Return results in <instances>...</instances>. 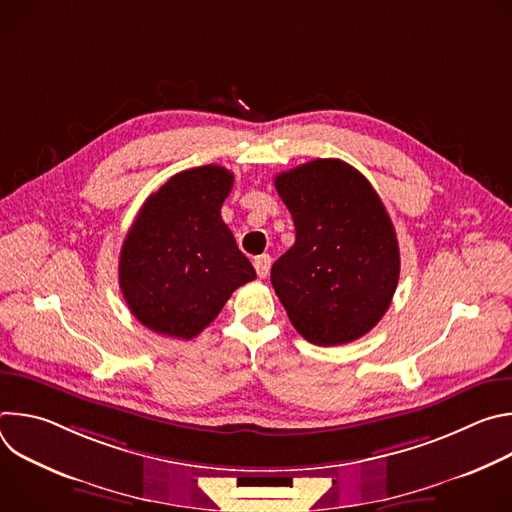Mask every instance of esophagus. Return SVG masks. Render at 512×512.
<instances>
[{"label": "esophagus", "mask_w": 512, "mask_h": 512, "mask_svg": "<svg viewBox=\"0 0 512 512\" xmlns=\"http://www.w3.org/2000/svg\"><path fill=\"white\" fill-rule=\"evenodd\" d=\"M253 267H255V271H257V275L263 279V277H267V273H269V269H271V257L269 255H259V257H255L253 259Z\"/></svg>", "instance_id": "obj_1"}]
</instances>
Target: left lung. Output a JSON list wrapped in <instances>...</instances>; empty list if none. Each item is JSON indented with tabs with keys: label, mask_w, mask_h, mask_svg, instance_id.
<instances>
[{
	"label": "left lung",
	"mask_w": 512,
	"mask_h": 512,
	"mask_svg": "<svg viewBox=\"0 0 512 512\" xmlns=\"http://www.w3.org/2000/svg\"><path fill=\"white\" fill-rule=\"evenodd\" d=\"M296 243L271 267L289 322L312 344L338 346L373 330L399 281V245L379 194L342 160L275 176Z\"/></svg>",
	"instance_id": "obj_1"
}]
</instances>
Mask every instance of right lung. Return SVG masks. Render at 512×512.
<instances>
[{
	"label": "right lung",
	"instance_id": "1",
	"mask_svg": "<svg viewBox=\"0 0 512 512\" xmlns=\"http://www.w3.org/2000/svg\"><path fill=\"white\" fill-rule=\"evenodd\" d=\"M235 176L216 164L172 176L143 202L119 255V287L150 330L190 340L255 279L221 206Z\"/></svg>",
	"mask_w": 512,
	"mask_h": 512
}]
</instances>
